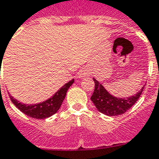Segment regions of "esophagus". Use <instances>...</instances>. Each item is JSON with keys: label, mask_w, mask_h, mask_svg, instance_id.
Returning a JSON list of instances; mask_svg holds the SVG:
<instances>
[{"label": "esophagus", "mask_w": 159, "mask_h": 159, "mask_svg": "<svg viewBox=\"0 0 159 159\" xmlns=\"http://www.w3.org/2000/svg\"><path fill=\"white\" fill-rule=\"evenodd\" d=\"M88 75H89V74H88V72L85 70H81L78 73V78H85L88 77Z\"/></svg>", "instance_id": "esophagus-1"}]
</instances>
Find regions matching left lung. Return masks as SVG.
I'll return each mask as SVG.
<instances>
[{
	"label": "left lung",
	"mask_w": 159,
	"mask_h": 159,
	"mask_svg": "<svg viewBox=\"0 0 159 159\" xmlns=\"http://www.w3.org/2000/svg\"><path fill=\"white\" fill-rule=\"evenodd\" d=\"M93 79L95 88L90 99L97 110L107 116H118L126 112L139 100L145 86L143 85L139 92L132 96L118 98L109 93L98 80L94 78Z\"/></svg>",
	"instance_id": "obj_1"
}]
</instances>
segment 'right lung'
<instances>
[{"instance_id": "obj_1", "label": "right lung", "mask_w": 159, "mask_h": 159, "mask_svg": "<svg viewBox=\"0 0 159 159\" xmlns=\"http://www.w3.org/2000/svg\"><path fill=\"white\" fill-rule=\"evenodd\" d=\"M74 82V79H72L71 81L65 84L62 87L57 91L51 98L44 102L36 103V104H25V103L20 102L18 100L15 99L10 94H9V97H10L12 102L22 113H24L25 114L30 116L31 118H37V119H44V118H49L50 116L53 115L58 111L66 98L67 90Z\"/></svg>"}]
</instances>
